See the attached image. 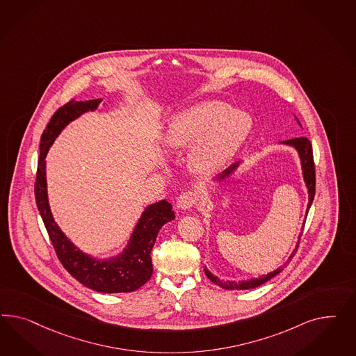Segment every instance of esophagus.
Returning a JSON list of instances; mask_svg holds the SVG:
<instances>
[{
  "instance_id": "obj_1",
  "label": "esophagus",
  "mask_w": 356,
  "mask_h": 356,
  "mask_svg": "<svg viewBox=\"0 0 356 356\" xmlns=\"http://www.w3.org/2000/svg\"><path fill=\"white\" fill-rule=\"evenodd\" d=\"M195 202V195L192 192H184L177 197L176 205L181 210H188L194 205Z\"/></svg>"
}]
</instances>
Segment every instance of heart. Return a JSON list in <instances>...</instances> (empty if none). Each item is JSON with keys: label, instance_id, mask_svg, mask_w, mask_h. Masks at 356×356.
I'll return each instance as SVG.
<instances>
[{"label": "heart", "instance_id": "b5f03b06", "mask_svg": "<svg viewBox=\"0 0 356 356\" xmlns=\"http://www.w3.org/2000/svg\"><path fill=\"white\" fill-rule=\"evenodd\" d=\"M252 119L220 100H204L173 113L163 133L171 150L191 146L188 162L194 172L219 171L235 155L252 130Z\"/></svg>", "mask_w": 356, "mask_h": 356}]
</instances>
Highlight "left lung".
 I'll use <instances>...</instances> for the list:
<instances>
[{
  "instance_id": "left-lung-1",
  "label": "left lung",
  "mask_w": 356,
  "mask_h": 356,
  "mask_svg": "<svg viewBox=\"0 0 356 356\" xmlns=\"http://www.w3.org/2000/svg\"><path fill=\"white\" fill-rule=\"evenodd\" d=\"M293 118L296 120L298 125L302 128V124L299 122L298 118H296L295 115H293ZM280 145L291 147V149H293V150L298 152V156H299V161H300V167H302V180H304L305 188H307V191H308V205H307V213H308L309 207L312 205L313 198H314V192H316V188H314V185H316V177H314L312 145H311L309 140H307L305 137H299V138L283 140V142H280ZM240 164H243V161L234 163L231 167L227 168L225 172L220 173L219 176H216V179H213V183H225L234 173L236 172L237 168L240 167ZM305 218H307V216H305ZM304 223H305V222H302V227H304ZM302 232H300V235L298 237L296 248L293 249V252L290 254L289 259H287L282 266H280L278 269H274L273 271L268 273V274L259 275L257 278H250V280H237V282H235V280H220V278H218L216 275H214L210 270L207 269L206 266L205 274L207 275V278L211 280L213 283H216V286H219L220 289H225V290H250V289H256V287H259L261 284L266 283V282L271 280V278H274L275 275H278L280 271L287 266V264L291 261L293 254H295V252H296V249L299 247V240H300V236H302Z\"/></svg>"
}]
</instances>
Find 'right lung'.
<instances>
[{
  "mask_svg": "<svg viewBox=\"0 0 356 356\" xmlns=\"http://www.w3.org/2000/svg\"><path fill=\"white\" fill-rule=\"evenodd\" d=\"M102 100V97L86 102L73 100L60 108L52 116L40 140L35 198L57 257L70 275L94 291L103 293L133 292L142 287L152 275L151 250L159 229L175 219V211L171 204H168L165 200H161L146 206L130 234L128 243L119 254L108 259H97L78 248L65 235L64 231L54 220L48 198L45 161L48 151L56 138L70 122L86 112H95Z\"/></svg>",
  "mask_w": 356,
  "mask_h": 356,
  "instance_id": "obj_1",
  "label": "right lung"
}]
</instances>
